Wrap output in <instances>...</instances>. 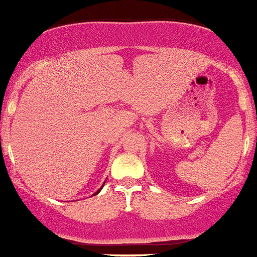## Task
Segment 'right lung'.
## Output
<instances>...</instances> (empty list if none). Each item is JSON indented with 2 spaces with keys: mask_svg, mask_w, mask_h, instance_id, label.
<instances>
[{
  "mask_svg": "<svg viewBox=\"0 0 257 257\" xmlns=\"http://www.w3.org/2000/svg\"><path fill=\"white\" fill-rule=\"evenodd\" d=\"M101 189H103V187H101V188H100V189H99V190H97V192H96V193H95V194H97V193H99V192H100V190H101Z\"/></svg>",
  "mask_w": 257,
  "mask_h": 257,
  "instance_id": "right-lung-1",
  "label": "right lung"
}]
</instances>
